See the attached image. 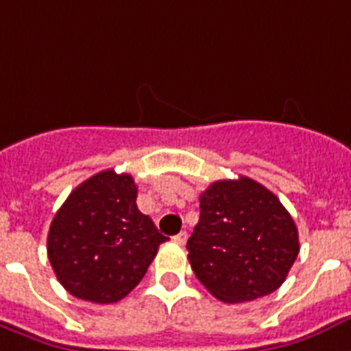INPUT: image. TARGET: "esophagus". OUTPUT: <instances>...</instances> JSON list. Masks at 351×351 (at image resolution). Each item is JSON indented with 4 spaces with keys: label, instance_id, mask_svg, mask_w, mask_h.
Segmentation results:
<instances>
[{
    "label": "esophagus",
    "instance_id": "obj_1",
    "mask_svg": "<svg viewBox=\"0 0 351 351\" xmlns=\"http://www.w3.org/2000/svg\"><path fill=\"white\" fill-rule=\"evenodd\" d=\"M186 240H189V234H186V232H179V234H176L173 236V241H176V243H179V245H184V243H186Z\"/></svg>",
    "mask_w": 351,
    "mask_h": 351
}]
</instances>
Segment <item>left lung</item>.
I'll return each instance as SVG.
<instances>
[{
	"mask_svg": "<svg viewBox=\"0 0 351 351\" xmlns=\"http://www.w3.org/2000/svg\"><path fill=\"white\" fill-rule=\"evenodd\" d=\"M199 221L189 238L192 271L223 302L276 291L300 251L291 214L254 179L216 181L199 195Z\"/></svg>",
	"mask_w": 351,
	"mask_h": 351,
	"instance_id": "obj_1",
	"label": "left lung"
}]
</instances>
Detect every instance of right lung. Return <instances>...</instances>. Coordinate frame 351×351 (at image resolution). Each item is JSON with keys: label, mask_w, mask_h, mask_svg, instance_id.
Segmentation results:
<instances>
[{"label": "right lung", "mask_w": 351, "mask_h": 351, "mask_svg": "<svg viewBox=\"0 0 351 351\" xmlns=\"http://www.w3.org/2000/svg\"><path fill=\"white\" fill-rule=\"evenodd\" d=\"M135 199L137 184L130 173L104 170L78 184L54 214L47 256L73 297L113 304L143 280L168 238Z\"/></svg>", "instance_id": "add662e5"}]
</instances>
